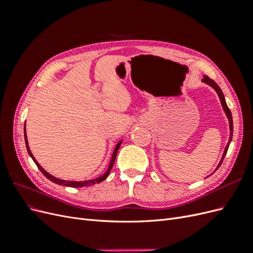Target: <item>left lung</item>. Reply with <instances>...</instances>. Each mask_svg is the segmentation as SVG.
Returning a JSON list of instances; mask_svg holds the SVG:
<instances>
[{
  "label": "left lung",
  "instance_id": "left-lung-1",
  "mask_svg": "<svg viewBox=\"0 0 253 253\" xmlns=\"http://www.w3.org/2000/svg\"><path fill=\"white\" fill-rule=\"evenodd\" d=\"M205 84H207V85H209V86H211L214 90L216 91V94H217V96H218V98H219V100H220V103H221V106H223V110H224V112H225V114H226V117L228 118V121H229V131H230V135H229V140H228V143H227V145H226V148H225V150H224V153H223V156H221V159H220V162H219V164L217 165V167H216V169H215V171L218 169L219 168V166L221 165V163H223V160H224V158H225V156H226V153H227V151H228V148H229V145H230V142H231V140H232V136H233V120H232V115H231V112H230V110H229V108H228V105H227V103H226V100H225V96H224V94H223V91H221V89H220V87L217 85V84L214 82L212 79H210L208 76H204V78H203V80H202ZM214 171V172H215ZM213 172V173H214Z\"/></svg>",
  "mask_w": 253,
  "mask_h": 253
}]
</instances>
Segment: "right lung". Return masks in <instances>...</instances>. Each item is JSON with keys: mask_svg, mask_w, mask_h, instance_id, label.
<instances>
[{"mask_svg": "<svg viewBox=\"0 0 253 253\" xmlns=\"http://www.w3.org/2000/svg\"><path fill=\"white\" fill-rule=\"evenodd\" d=\"M25 125H26V122H25ZM24 138H25V144H26V149H27V152H28L29 156L33 158V160L35 162V164L37 165V167L39 168V170H40V171L45 175V177H47V178H48L49 180H51L52 182L57 183V185H62V186H65V187H72V188L88 187V186H93V185H95V183H99V182L103 181L106 177H108L109 174H110V172H111V170H112V168H113L114 163H115V159H116V156H117L118 149L120 148V145H121V143H122V140H120V141L116 144V147H115L114 152H113V155H112V158H111L110 165H109V167H108V170H106L102 175H100V176H99V177H96V178H94V179L84 180V181H83V180H81V181H74V180H64V179H59V178L55 177V176H52L51 174H49L48 172L45 171V170L43 169V168L40 166V164L37 162L36 158H35V157H34V155H33L32 151H30V149H29L28 140H27V135H26V126H24Z\"/></svg>", "mask_w": 253, "mask_h": 253, "instance_id": "right-lung-1", "label": "right lung"}]
</instances>
